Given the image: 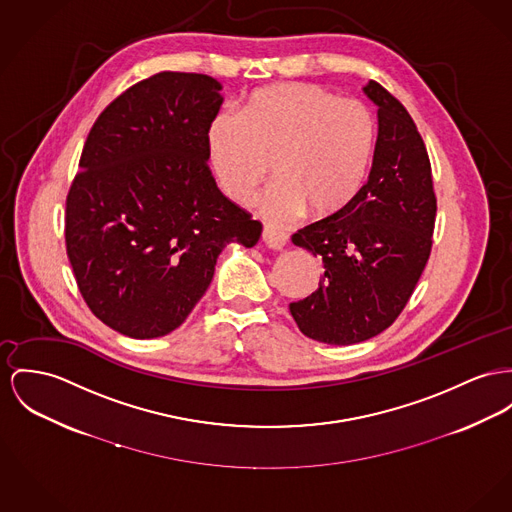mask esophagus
Listing matches in <instances>:
<instances>
[{
    "mask_svg": "<svg viewBox=\"0 0 512 512\" xmlns=\"http://www.w3.org/2000/svg\"><path fill=\"white\" fill-rule=\"evenodd\" d=\"M262 240H264V244L268 246V248H273V250H281L285 244H287V233H283V231H277V229H273L270 225H266L264 227V231H262Z\"/></svg>",
    "mask_w": 512,
    "mask_h": 512,
    "instance_id": "esophagus-1",
    "label": "esophagus"
}]
</instances>
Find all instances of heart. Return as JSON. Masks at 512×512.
<instances>
[{"label":"heart","instance_id":"heart-1","mask_svg":"<svg viewBox=\"0 0 512 512\" xmlns=\"http://www.w3.org/2000/svg\"><path fill=\"white\" fill-rule=\"evenodd\" d=\"M205 143L215 178L233 202L248 200L270 163L275 178L254 200L266 219L289 221L305 207L328 217L365 186L376 122L361 101L314 83H281L252 93L239 116L215 114Z\"/></svg>","mask_w":512,"mask_h":512}]
</instances>
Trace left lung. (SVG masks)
<instances>
[{"instance_id": "8db88e82", "label": "left lung", "mask_w": 512, "mask_h": 512, "mask_svg": "<svg viewBox=\"0 0 512 512\" xmlns=\"http://www.w3.org/2000/svg\"><path fill=\"white\" fill-rule=\"evenodd\" d=\"M373 169L359 196L293 235L324 264V277L289 310L310 340L351 345L384 332L408 305L433 246L437 196L423 137L380 83Z\"/></svg>"}]
</instances>
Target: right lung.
Here are the masks:
<instances>
[{"label":"right lung","instance_id":"right-lung-1","mask_svg":"<svg viewBox=\"0 0 512 512\" xmlns=\"http://www.w3.org/2000/svg\"><path fill=\"white\" fill-rule=\"evenodd\" d=\"M219 91L204 73H155L108 104L83 145L66 200L69 264L87 307L124 336L171 334L204 297L221 250L262 235L207 167Z\"/></svg>","mask_w":512,"mask_h":512}]
</instances>
